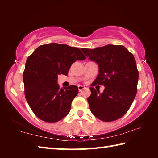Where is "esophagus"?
Segmentation results:
<instances>
[{
    "instance_id": "obj_1",
    "label": "esophagus",
    "mask_w": 158,
    "mask_h": 158,
    "mask_svg": "<svg viewBox=\"0 0 158 158\" xmlns=\"http://www.w3.org/2000/svg\"><path fill=\"white\" fill-rule=\"evenodd\" d=\"M85 89V86H83V85H78V89L79 92H81L82 90H84Z\"/></svg>"
}]
</instances>
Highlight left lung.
I'll return each instance as SVG.
<instances>
[{
	"mask_svg": "<svg viewBox=\"0 0 158 158\" xmlns=\"http://www.w3.org/2000/svg\"><path fill=\"white\" fill-rule=\"evenodd\" d=\"M81 49L100 68L87 99L90 111L105 122L119 119L129 110L137 94L139 72L135 57L123 45ZM96 84L106 87L102 94L93 88Z\"/></svg>",
	"mask_w": 158,
	"mask_h": 158,
	"instance_id": "1",
	"label": "left lung"
}]
</instances>
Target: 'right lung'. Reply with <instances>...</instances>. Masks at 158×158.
Masks as SVG:
<instances>
[{
  "label": "right lung",
  "mask_w": 158,
  "mask_h": 158,
  "mask_svg": "<svg viewBox=\"0 0 158 158\" xmlns=\"http://www.w3.org/2000/svg\"><path fill=\"white\" fill-rule=\"evenodd\" d=\"M84 59L78 48L58 43L41 45L29 56L23 73L24 93L37 118L55 123L68 114L79 90L74 85L60 89L58 75H68L72 64Z\"/></svg>",
  "instance_id": "1"
}]
</instances>
